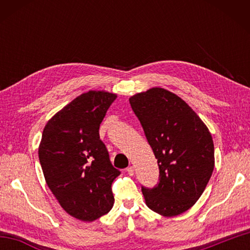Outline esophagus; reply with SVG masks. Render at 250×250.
<instances>
[{
    "label": "esophagus",
    "instance_id": "esophagus-1",
    "mask_svg": "<svg viewBox=\"0 0 250 250\" xmlns=\"http://www.w3.org/2000/svg\"><path fill=\"white\" fill-rule=\"evenodd\" d=\"M126 172H128L129 175H133L134 174V167H129L126 168Z\"/></svg>",
    "mask_w": 250,
    "mask_h": 250
}]
</instances>
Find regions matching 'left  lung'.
Instances as JSON below:
<instances>
[{"label": "left lung", "instance_id": "left-lung-1", "mask_svg": "<svg viewBox=\"0 0 250 250\" xmlns=\"http://www.w3.org/2000/svg\"><path fill=\"white\" fill-rule=\"evenodd\" d=\"M158 159L160 182L142 188L146 206L164 217L184 213L204 192L214 170V143L196 112L164 88L153 87L129 98Z\"/></svg>", "mask_w": 250, "mask_h": 250}]
</instances>
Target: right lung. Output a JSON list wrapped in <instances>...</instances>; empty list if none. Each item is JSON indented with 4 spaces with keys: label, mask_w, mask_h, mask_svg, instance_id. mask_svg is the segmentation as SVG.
<instances>
[{
    "label": "right lung",
    "mask_w": 250,
    "mask_h": 250,
    "mask_svg": "<svg viewBox=\"0 0 250 250\" xmlns=\"http://www.w3.org/2000/svg\"><path fill=\"white\" fill-rule=\"evenodd\" d=\"M117 95L83 92L50 118L39 147L46 183L66 213L94 222L112 208L111 184L120 171L112 167L99 126Z\"/></svg>",
    "instance_id": "1"
}]
</instances>
